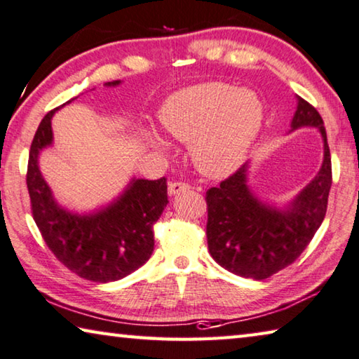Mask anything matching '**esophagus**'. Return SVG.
<instances>
[{"mask_svg":"<svg viewBox=\"0 0 359 359\" xmlns=\"http://www.w3.org/2000/svg\"><path fill=\"white\" fill-rule=\"evenodd\" d=\"M187 190H190V185L185 184V182H170L168 187L169 196H175L179 195L180 191H187Z\"/></svg>","mask_w":359,"mask_h":359,"instance_id":"34e87169","label":"esophagus"}]
</instances>
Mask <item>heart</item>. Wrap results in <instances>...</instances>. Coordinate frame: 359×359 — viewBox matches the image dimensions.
<instances>
[{"instance_id": "obj_1", "label": "heart", "mask_w": 359, "mask_h": 359, "mask_svg": "<svg viewBox=\"0 0 359 359\" xmlns=\"http://www.w3.org/2000/svg\"><path fill=\"white\" fill-rule=\"evenodd\" d=\"M163 129L180 142H191L196 168L209 175H224L240 164L260 133L264 107L251 90L225 83H204L177 90L159 113ZM155 149L166 144L147 134Z\"/></svg>"}]
</instances>
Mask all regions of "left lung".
I'll return each instance as SVG.
<instances>
[{
    "instance_id": "left-lung-1",
    "label": "left lung",
    "mask_w": 359,
    "mask_h": 359,
    "mask_svg": "<svg viewBox=\"0 0 359 359\" xmlns=\"http://www.w3.org/2000/svg\"><path fill=\"white\" fill-rule=\"evenodd\" d=\"M318 128L324 144L316 177L284 208L260 201L248 185V164L206 191L208 248L225 270L243 278L265 280L299 257L320 229L332 185L331 153L320 113L297 97L291 130Z\"/></svg>"
}]
</instances>
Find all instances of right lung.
Instances as JSON below:
<instances>
[{
    "label": "right lung",
    "mask_w": 359,
    "mask_h": 359,
    "mask_svg": "<svg viewBox=\"0 0 359 359\" xmlns=\"http://www.w3.org/2000/svg\"><path fill=\"white\" fill-rule=\"evenodd\" d=\"M55 110L39 123L28 156L27 187L33 219L48 248L68 270L94 283L121 280L144 265L153 252V225L169 203L166 177L133 179L115 201L94 212L76 214L62 208L38 166L39 153L53 145L50 119Z\"/></svg>",
    "instance_id": "1"
}]
</instances>
